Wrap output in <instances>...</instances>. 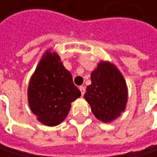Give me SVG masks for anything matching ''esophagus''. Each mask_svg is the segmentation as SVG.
<instances>
[{
  "mask_svg": "<svg viewBox=\"0 0 157 157\" xmlns=\"http://www.w3.org/2000/svg\"><path fill=\"white\" fill-rule=\"evenodd\" d=\"M79 89H80V91H81V94H82V96L86 93V87L84 86H79Z\"/></svg>",
  "mask_w": 157,
  "mask_h": 157,
  "instance_id": "esophagus-1",
  "label": "esophagus"
}]
</instances>
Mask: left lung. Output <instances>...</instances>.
Returning a JSON list of instances; mask_svg holds the SVG:
<instances>
[{
  "instance_id": "left-lung-1",
  "label": "left lung",
  "mask_w": 157,
  "mask_h": 157,
  "mask_svg": "<svg viewBox=\"0 0 157 157\" xmlns=\"http://www.w3.org/2000/svg\"><path fill=\"white\" fill-rule=\"evenodd\" d=\"M85 99L94 116L104 122L117 119L125 109L127 87L121 73L114 65L101 62L91 73Z\"/></svg>"
}]
</instances>
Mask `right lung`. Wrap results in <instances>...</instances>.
Masks as SVG:
<instances>
[{"label":"right lung","instance_id":"add662e5","mask_svg":"<svg viewBox=\"0 0 157 157\" xmlns=\"http://www.w3.org/2000/svg\"><path fill=\"white\" fill-rule=\"evenodd\" d=\"M80 96L59 56L46 52L28 87L29 105L37 120L48 126L59 124L67 117L71 101Z\"/></svg>","mask_w":157,"mask_h":157}]
</instances>
